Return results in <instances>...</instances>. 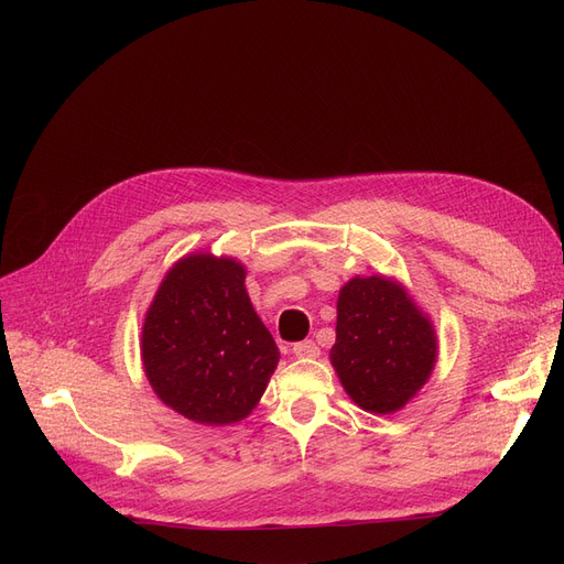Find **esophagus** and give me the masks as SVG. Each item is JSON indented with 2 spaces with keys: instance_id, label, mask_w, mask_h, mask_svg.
<instances>
[{
  "instance_id": "esophagus-1",
  "label": "esophagus",
  "mask_w": 564,
  "mask_h": 564,
  "mask_svg": "<svg viewBox=\"0 0 564 564\" xmlns=\"http://www.w3.org/2000/svg\"><path fill=\"white\" fill-rule=\"evenodd\" d=\"M292 354L297 359H317L319 357V349L313 340H304V343H294L292 345Z\"/></svg>"
}]
</instances>
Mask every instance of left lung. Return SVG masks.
<instances>
[{"instance_id":"obj_1","label":"left lung","mask_w":564,"mask_h":564,"mask_svg":"<svg viewBox=\"0 0 564 564\" xmlns=\"http://www.w3.org/2000/svg\"><path fill=\"white\" fill-rule=\"evenodd\" d=\"M332 366L351 402L395 413L425 387L438 357L432 317L393 276H354L336 304Z\"/></svg>"}]
</instances>
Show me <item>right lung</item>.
<instances>
[{"mask_svg": "<svg viewBox=\"0 0 564 564\" xmlns=\"http://www.w3.org/2000/svg\"><path fill=\"white\" fill-rule=\"evenodd\" d=\"M232 256L194 251L164 274L141 327V364L153 393L200 425L245 421L258 406L281 351Z\"/></svg>", "mask_w": 564, "mask_h": 564, "instance_id": "obj_1", "label": "right lung"}]
</instances>
